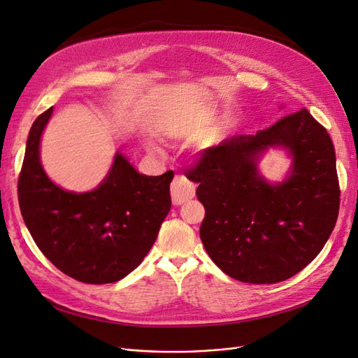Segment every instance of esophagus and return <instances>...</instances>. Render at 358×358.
<instances>
[{
    "mask_svg": "<svg viewBox=\"0 0 358 358\" xmlns=\"http://www.w3.org/2000/svg\"><path fill=\"white\" fill-rule=\"evenodd\" d=\"M171 201L175 206H180L196 196V185L185 176H176L171 182Z\"/></svg>",
    "mask_w": 358,
    "mask_h": 358,
    "instance_id": "1",
    "label": "esophagus"
}]
</instances>
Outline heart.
Returning a JSON list of instances; mask_svg holds the SVG:
<instances>
[{"mask_svg": "<svg viewBox=\"0 0 358 358\" xmlns=\"http://www.w3.org/2000/svg\"><path fill=\"white\" fill-rule=\"evenodd\" d=\"M146 148L149 149V150H152V152H158V148L154 145V143H150V142H146Z\"/></svg>", "mask_w": 358, "mask_h": 358, "instance_id": "1", "label": "heart"}]
</instances>
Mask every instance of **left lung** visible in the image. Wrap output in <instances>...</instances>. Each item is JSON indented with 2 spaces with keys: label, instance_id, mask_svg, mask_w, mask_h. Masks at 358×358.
Returning a JSON list of instances; mask_svg holds the SVG:
<instances>
[{
  "label": "left lung",
  "instance_id": "obj_1",
  "mask_svg": "<svg viewBox=\"0 0 358 358\" xmlns=\"http://www.w3.org/2000/svg\"><path fill=\"white\" fill-rule=\"evenodd\" d=\"M284 150L290 169L270 182L259 161ZM187 178L199 183L206 216L200 239L225 275L276 284L305 268L329 241L339 213L336 155L327 129L301 109L257 134L203 150Z\"/></svg>",
  "mask_w": 358,
  "mask_h": 358
}]
</instances>
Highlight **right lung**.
<instances>
[{
    "label": "right lung",
    "mask_w": 358,
    "mask_h": 358,
    "mask_svg": "<svg viewBox=\"0 0 358 358\" xmlns=\"http://www.w3.org/2000/svg\"><path fill=\"white\" fill-rule=\"evenodd\" d=\"M53 107L29 129L17 194L27 229L49 262L85 284H112L143 262L170 212L173 171L138 173L117 150L99 187L61 188L43 169L40 143Z\"/></svg>",
    "instance_id": "add662e5"
}]
</instances>
